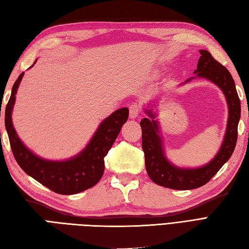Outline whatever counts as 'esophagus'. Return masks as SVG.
<instances>
[{"label": "esophagus", "mask_w": 249, "mask_h": 249, "mask_svg": "<svg viewBox=\"0 0 249 249\" xmlns=\"http://www.w3.org/2000/svg\"><path fill=\"white\" fill-rule=\"evenodd\" d=\"M130 110V118L131 119H135L139 113H141V107H139L137 104H132L129 107Z\"/></svg>", "instance_id": "obj_1"}]
</instances>
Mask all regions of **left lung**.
<instances>
[{
    "label": "left lung",
    "mask_w": 249,
    "mask_h": 249,
    "mask_svg": "<svg viewBox=\"0 0 249 249\" xmlns=\"http://www.w3.org/2000/svg\"><path fill=\"white\" fill-rule=\"evenodd\" d=\"M196 77L206 79L220 88L226 98L228 120L223 142L215 156L208 163L197 168H181L175 166L167 159L165 145L160 134V124L155 118L153 107L148 105L144 112L148 118L141 121L142 131V150L144 153L145 169L149 178L155 184L175 190H191L202 187L214 177L230 156L232 155L238 139V124L241 117V102L236 93L235 84L229 71L211 56L208 51H199ZM191 77L183 83L190 82ZM152 106V105H151Z\"/></svg>",
    "instance_id": "obj_1"
}]
</instances>
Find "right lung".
Instances as JSON below:
<instances>
[{
	"instance_id": "add662e5",
	"label": "right lung",
	"mask_w": 249,
	"mask_h": 249,
	"mask_svg": "<svg viewBox=\"0 0 249 249\" xmlns=\"http://www.w3.org/2000/svg\"><path fill=\"white\" fill-rule=\"evenodd\" d=\"M23 76L24 72L15 82L5 110V126L17 162L29 177L59 195H76L95 186L105 172V156L116 141L121 126L128 120V107L119 108L102 120L86 148L75 156L64 160L42 159L23 143L11 118L16 95Z\"/></svg>"
}]
</instances>
